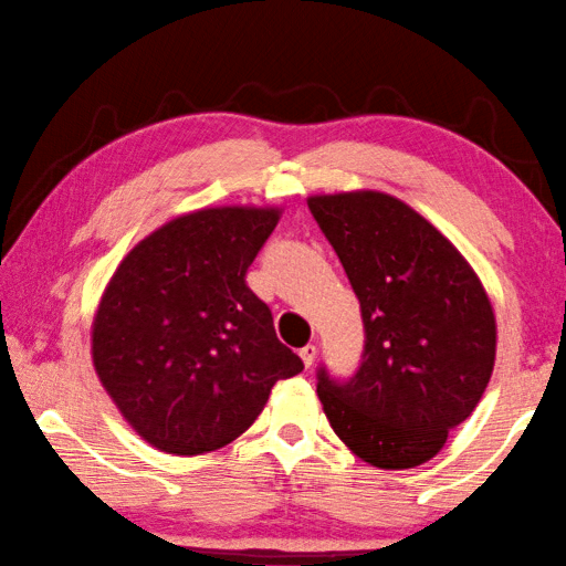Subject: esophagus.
Here are the masks:
<instances>
[{
    "mask_svg": "<svg viewBox=\"0 0 566 566\" xmlns=\"http://www.w3.org/2000/svg\"><path fill=\"white\" fill-rule=\"evenodd\" d=\"M316 354H318V348L313 346V344H308V346H303V348H301V358H303L305 368H311V366H313V360H316Z\"/></svg>",
    "mask_w": 566,
    "mask_h": 566,
    "instance_id": "obj_1",
    "label": "esophagus"
}]
</instances>
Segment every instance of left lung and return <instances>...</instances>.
Returning <instances> with one entry per match:
<instances>
[{"label": "left lung", "mask_w": 566, "mask_h": 566, "mask_svg": "<svg viewBox=\"0 0 566 566\" xmlns=\"http://www.w3.org/2000/svg\"><path fill=\"white\" fill-rule=\"evenodd\" d=\"M360 303L364 356L354 376L318 368L333 431L378 469L437 457L492 378L494 311L464 255L386 192L308 200Z\"/></svg>", "instance_id": "obj_1"}]
</instances>
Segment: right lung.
I'll return each instance as SVG.
<instances>
[{"mask_svg":"<svg viewBox=\"0 0 566 566\" xmlns=\"http://www.w3.org/2000/svg\"><path fill=\"white\" fill-rule=\"evenodd\" d=\"M277 226L273 208H206L155 230L102 295L92 360L129 426L196 457L238 439L303 360L275 336L245 273Z\"/></svg>","mask_w":566,"mask_h":566,"instance_id":"add662e5","label":"right lung"}]
</instances>
